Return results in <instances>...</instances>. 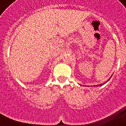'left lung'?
Wrapping results in <instances>:
<instances>
[{"label":"left lung","mask_w":126,"mask_h":126,"mask_svg":"<svg viewBox=\"0 0 126 126\" xmlns=\"http://www.w3.org/2000/svg\"><path fill=\"white\" fill-rule=\"evenodd\" d=\"M110 79H111V77H110V79H109V80H110ZM96 86H101V85H96Z\"/></svg>","instance_id":"left-lung-1"}]
</instances>
